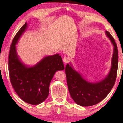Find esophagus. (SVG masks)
<instances>
[{"label": "esophagus", "instance_id": "34e87169", "mask_svg": "<svg viewBox=\"0 0 123 123\" xmlns=\"http://www.w3.org/2000/svg\"><path fill=\"white\" fill-rule=\"evenodd\" d=\"M63 61L64 62H65V63H68V62H69L70 59H69V58H68V57H65L63 58Z\"/></svg>", "mask_w": 123, "mask_h": 123}]
</instances>
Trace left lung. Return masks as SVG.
<instances>
[{
    "instance_id": "left-lung-1",
    "label": "left lung",
    "mask_w": 123,
    "mask_h": 123,
    "mask_svg": "<svg viewBox=\"0 0 123 123\" xmlns=\"http://www.w3.org/2000/svg\"><path fill=\"white\" fill-rule=\"evenodd\" d=\"M106 33L113 45L114 53L112 68L104 80L97 83H89L69 64L66 65V79L70 95L72 99L80 106H91L100 102L110 93L116 82L118 66V48L112 35L108 31H106Z\"/></svg>"
}]
</instances>
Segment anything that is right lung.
<instances>
[{"mask_svg": "<svg viewBox=\"0 0 123 123\" xmlns=\"http://www.w3.org/2000/svg\"><path fill=\"white\" fill-rule=\"evenodd\" d=\"M27 23L13 38L9 55V77L15 92L22 100L31 105H38L48 96L49 86L54 74L65 69L59 54L48 56L32 67H27L17 57L16 46L19 37L26 30Z\"/></svg>", "mask_w": 123, "mask_h": 123, "instance_id": "add662e5", "label": "right lung"}]
</instances>
